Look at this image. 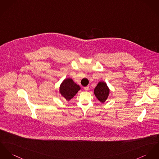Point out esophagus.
Segmentation results:
<instances>
[{"label": "esophagus", "mask_w": 159, "mask_h": 159, "mask_svg": "<svg viewBox=\"0 0 159 159\" xmlns=\"http://www.w3.org/2000/svg\"><path fill=\"white\" fill-rule=\"evenodd\" d=\"M84 89L85 90V91H88V90H89V86H85V87H84Z\"/></svg>", "instance_id": "esophagus-1"}]
</instances>
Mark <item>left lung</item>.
<instances>
[{
  "instance_id": "obj_1",
  "label": "left lung",
  "mask_w": 159,
  "mask_h": 159,
  "mask_svg": "<svg viewBox=\"0 0 159 159\" xmlns=\"http://www.w3.org/2000/svg\"><path fill=\"white\" fill-rule=\"evenodd\" d=\"M110 93V89L105 82H99L97 86L94 89V94L96 97L98 98V100L103 103L106 101Z\"/></svg>"
}]
</instances>
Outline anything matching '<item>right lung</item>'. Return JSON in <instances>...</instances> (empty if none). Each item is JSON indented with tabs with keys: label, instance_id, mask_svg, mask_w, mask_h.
Returning a JSON list of instances; mask_svg holds the SVG:
<instances>
[{
	"label": "right lung",
	"instance_id": "obj_1",
	"mask_svg": "<svg viewBox=\"0 0 159 159\" xmlns=\"http://www.w3.org/2000/svg\"><path fill=\"white\" fill-rule=\"evenodd\" d=\"M80 89V87L75 84L71 79L63 80L60 86V93L66 100H70Z\"/></svg>",
	"mask_w": 159,
	"mask_h": 159
}]
</instances>
